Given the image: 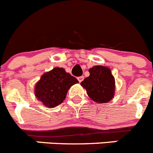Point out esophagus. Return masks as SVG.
<instances>
[{
  "label": "esophagus",
  "instance_id": "esophagus-1",
  "mask_svg": "<svg viewBox=\"0 0 153 153\" xmlns=\"http://www.w3.org/2000/svg\"><path fill=\"white\" fill-rule=\"evenodd\" d=\"M83 79H84V77H83V76H79V77L77 78V79H78V80H79V83H81V82H82V81L83 80Z\"/></svg>",
  "mask_w": 153,
  "mask_h": 153
}]
</instances>
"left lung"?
Segmentation results:
<instances>
[{
    "label": "left lung",
    "mask_w": 153,
    "mask_h": 153,
    "mask_svg": "<svg viewBox=\"0 0 153 153\" xmlns=\"http://www.w3.org/2000/svg\"><path fill=\"white\" fill-rule=\"evenodd\" d=\"M90 76L80 83L87 95L93 101L108 102L114 97L115 79L110 69L103 66H95L89 70Z\"/></svg>",
    "instance_id": "1"
}]
</instances>
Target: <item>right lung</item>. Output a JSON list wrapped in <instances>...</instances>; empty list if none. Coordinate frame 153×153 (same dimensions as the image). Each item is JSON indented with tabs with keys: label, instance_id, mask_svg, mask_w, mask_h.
Masks as SVG:
<instances>
[{
	"label": "right lung",
	"instance_id": "add662e5",
	"mask_svg": "<svg viewBox=\"0 0 153 153\" xmlns=\"http://www.w3.org/2000/svg\"><path fill=\"white\" fill-rule=\"evenodd\" d=\"M77 83L64 69L56 67L41 76L35 86V97L47 107H55L63 102L69 89Z\"/></svg>",
	"mask_w": 153,
	"mask_h": 153
}]
</instances>
